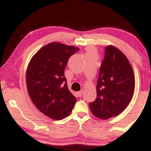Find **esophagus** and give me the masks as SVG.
Returning a JSON list of instances; mask_svg holds the SVG:
<instances>
[{
  "mask_svg": "<svg viewBox=\"0 0 151 151\" xmlns=\"http://www.w3.org/2000/svg\"><path fill=\"white\" fill-rule=\"evenodd\" d=\"M77 95L79 96V97H81V96H82V95H83V91H82V90H81V91H78V92H77Z\"/></svg>",
  "mask_w": 151,
  "mask_h": 151,
  "instance_id": "obj_1",
  "label": "esophagus"
}]
</instances>
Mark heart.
Masks as SVG:
<instances>
[{
	"instance_id": "heart-1",
	"label": "heart",
	"mask_w": 151,
	"mask_h": 151,
	"mask_svg": "<svg viewBox=\"0 0 151 151\" xmlns=\"http://www.w3.org/2000/svg\"><path fill=\"white\" fill-rule=\"evenodd\" d=\"M92 53H94V50L91 47L87 48V54H86V55H88V54H92Z\"/></svg>"
}]
</instances>
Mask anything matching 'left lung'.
Segmentation results:
<instances>
[{
	"label": "left lung",
	"mask_w": 151,
	"mask_h": 151,
	"mask_svg": "<svg viewBox=\"0 0 151 151\" xmlns=\"http://www.w3.org/2000/svg\"><path fill=\"white\" fill-rule=\"evenodd\" d=\"M133 69L126 57L116 47L109 45L99 69L94 101L91 111L101 119L116 116L129 105L134 91Z\"/></svg>",
	"instance_id": "left-lung-1"
}]
</instances>
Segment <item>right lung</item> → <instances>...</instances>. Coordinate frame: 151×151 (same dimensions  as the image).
I'll return each mask as SVG.
<instances>
[{"mask_svg":"<svg viewBox=\"0 0 151 151\" xmlns=\"http://www.w3.org/2000/svg\"><path fill=\"white\" fill-rule=\"evenodd\" d=\"M79 48L60 42L44 46L31 59L26 82L29 96L42 114L55 120L68 116L77 99L67 86L65 69Z\"/></svg>","mask_w":151,"mask_h":151,"instance_id":"1","label":"right lung"}]
</instances>
